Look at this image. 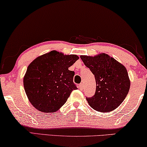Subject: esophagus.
<instances>
[{"label": "esophagus", "mask_w": 147, "mask_h": 147, "mask_svg": "<svg viewBox=\"0 0 147 147\" xmlns=\"http://www.w3.org/2000/svg\"><path fill=\"white\" fill-rule=\"evenodd\" d=\"M78 88H79V89H80V90H83V88H84V85H83V84H80V85H79V86H78Z\"/></svg>", "instance_id": "34e87169"}]
</instances>
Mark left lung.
Masks as SVG:
<instances>
[{"label": "left lung", "mask_w": 147, "mask_h": 147, "mask_svg": "<svg viewBox=\"0 0 147 147\" xmlns=\"http://www.w3.org/2000/svg\"><path fill=\"white\" fill-rule=\"evenodd\" d=\"M95 76L96 93L86 100L96 111L110 112L122 103L127 96L130 81L126 67L108 54L80 56Z\"/></svg>", "instance_id": "left-lung-1"}]
</instances>
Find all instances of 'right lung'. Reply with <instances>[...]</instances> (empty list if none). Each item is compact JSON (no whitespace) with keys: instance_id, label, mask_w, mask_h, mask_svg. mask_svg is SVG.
I'll use <instances>...</instances> for the list:
<instances>
[{"instance_id":"1","label":"right lung","mask_w":147,"mask_h":147,"mask_svg":"<svg viewBox=\"0 0 147 147\" xmlns=\"http://www.w3.org/2000/svg\"><path fill=\"white\" fill-rule=\"evenodd\" d=\"M79 57L53 50L40 55L28 66L23 78L25 93L34 108L55 112L67 101L74 90V71L68 69Z\"/></svg>"}]
</instances>
